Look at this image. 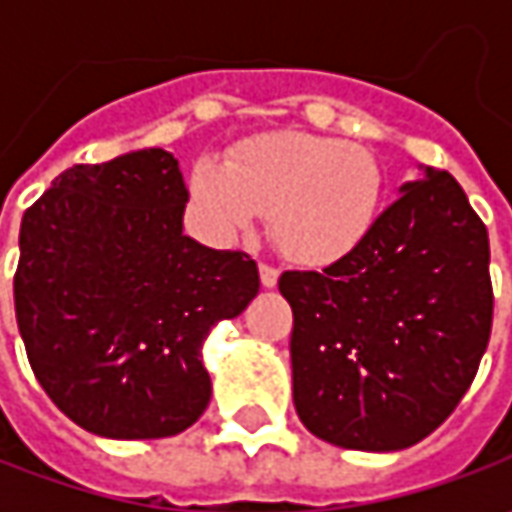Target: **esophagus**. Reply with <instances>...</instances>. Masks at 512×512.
I'll return each mask as SVG.
<instances>
[{"label":"esophagus","instance_id":"obj_1","mask_svg":"<svg viewBox=\"0 0 512 512\" xmlns=\"http://www.w3.org/2000/svg\"><path fill=\"white\" fill-rule=\"evenodd\" d=\"M259 276H262V285L265 287H276V282H279V267L262 262L259 265Z\"/></svg>","mask_w":512,"mask_h":512}]
</instances>
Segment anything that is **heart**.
<instances>
[{
	"instance_id": "obj_1",
	"label": "heart",
	"mask_w": 512,
	"mask_h": 512,
	"mask_svg": "<svg viewBox=\"0 0 512 512\" xmlns=\"http://www.w3.org/2000/svg\"><path fill=\"white\" fill-rule=\"evenodd\" d=\"M193 196L230 233L270 213V236L290 262L325 267L362 245L384 196L382 165L370 150L310 133L256 136L227 156L202 162Z\"/></svg>"
}]
</instances>
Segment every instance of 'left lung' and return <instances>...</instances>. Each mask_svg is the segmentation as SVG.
Instances as JSON below:
<instances>
[{
  "instance_id": "left-lung-1",
  "label": "left lung",
  "mask_w": 512,
  "mask_h": 512,
  "mask_svg": "<svg viewBox=\"0 0 512 512\" xmlns=\"http://www.w3.org/2000/svg\"><path fill=\"white\" fill-rule=\"evenodd\" d=\"M407 182L356 250L325 270H285L293 404L347 450H404L456 410L490 327V242L447 170Z\"/></svg>"
}]
</instances>
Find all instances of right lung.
Returning <instances> with one entry per match:
<instances>
[{
	"instance_id": "add662e5",
	"label": "right lung",
	"mask_w": 512,
	"mask_h": 512,
	"mask_svg": "<svg viewBox=\"0 0 512 512\" xmlns=\"http://www.w3.org/2000/svg\"><path fill=\"white\" fill-rule=\"evenodd\" d=\"M187 187L168 150L73 165L25 210L13 276L33 376L70 422L165 439L210 402L202 342L259 293L242 250L182 233Z\"/></svg>"
}]
</instances>
